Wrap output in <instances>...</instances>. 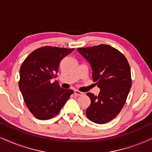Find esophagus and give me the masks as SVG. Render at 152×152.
<instances>
[{"mask_svg": "<svg viewBox=\"0 0 152 152\" xmlns=\"http://www.w3.org/2000/svg\"><path fill=\"white\" fill-rule=\"evenodd\" d=\"M74 94H75V95H76L80 96V95H83V93H82V92H80V91H78V90H74Z\"/></svg>", "mask_w": 152, "mask_h": 152, "instance_id": "1", "label": "esophagus"}]
</instances>
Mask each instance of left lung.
<instances>
[{"label":"left lung","mask_w":152,"mask_h":152,"mask_svg":"<svg viewBox=\"0 0 152 152\" xmlns=\"http://www.w3.org/2000/svg\"><path fill=\"white\" fill-rule=\"evenodd\" d=\"M77 50L90 63L93 81L100 89L97 96L87 93L91 103L86 116L95 124H106L119 114L126 103L132 85L130 65L126 57L110 45Z\"/></svg>","instance_id":"obj_1"}]
</instances>
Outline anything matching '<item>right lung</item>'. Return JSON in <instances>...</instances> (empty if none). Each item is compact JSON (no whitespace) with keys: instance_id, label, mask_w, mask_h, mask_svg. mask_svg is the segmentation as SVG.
I'll use <instances>...</instances> for the list:
<instances>
[{"instance_id":"right-lung-1","label":"right lung","mask_w":152,"mask_h":152,"mask_svg":"<svg viewBox=\"0 0 152 152\" xmlns=\"http://www.w3.org/2000/svg\"><path fill=\"white\" fill-rule=\"evenodd\" d=\"M73 50L45 46L32 52L22 63L19 88L26 107L36 118L48 120L56 116L74 93L52 83L59 62Z\"/></svg>"}]
</instances>
